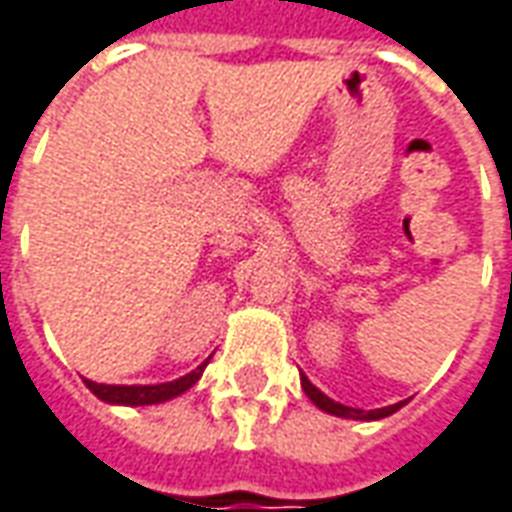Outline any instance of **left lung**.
I'll list each match as a JSON object with an SVG mask.
<instances>
[{"label": "left lung", "mask_w": 512, "mask_h": 512, "mask_svg": "<svg viewBox=\"0 0 512 512\" xmlns=\"http://www.w3.org/2000/svg\"><path fill=\"white\" fill-rule=\"evenodd\" d=\"M301 389H304V395L310 397L312 403L321 408V411L332 414V417H343V419H365V422H370V419L389 417V414H395L397 408L406 406V400H400V403H392V406H384V408H373V411H362V408L343 406V403H337V400H332L329 395H323L321 389L312 384L310 378L304 376V373H301Z\"/></svg>", "instance_id": "left-lung-1"}]
</instances>
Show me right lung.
<instances>
[{"label": "right lung", "mask_w": 512, "mask_h": 512, "mask_svg": "<svg viewBox=\"0 0 512 512\" xmlns=\"http://www.w3.org/2000/svg\"><path fill=\"white\" fill-rule=\"evenodd\" d=\"M208 362H202L197 370H191L186 376L175 378V381H167V384H147V386H117V384H95L90 378H84L87 389L93 392L98 400L104 403H112V406H153V403H164V400H172V397L183 395L186 389L197 384Z\"/></svg>", "instance_id": "1"}]
</instances>
